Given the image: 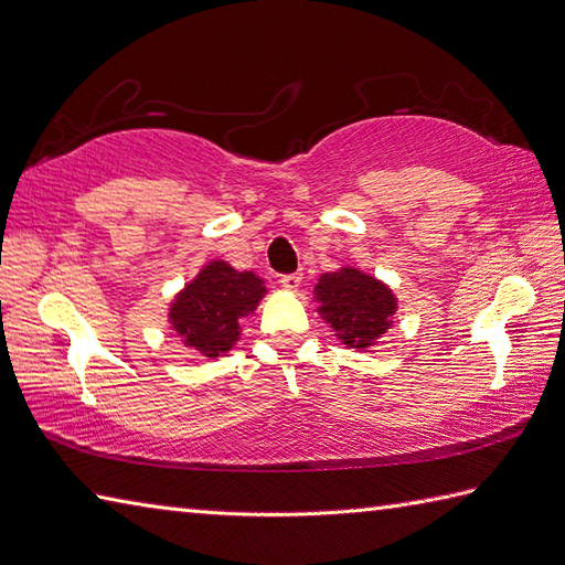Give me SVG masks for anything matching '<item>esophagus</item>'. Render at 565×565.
Returning a JSON list of instances; mask_svg holds the SVG:
<instances>
[{
	"label": "esophagus",
	"instance_id": "34e87169",
	"mask_svg": "<svg viewBox=\"0 0 565 565\" xmlns=\"http://www.w3.org/2000/svg\"><path fill=\"white\" fill-rule=\"evenodd\" d=\"M301 279H303V274H286V276H281V286L286 291H296L298 286H301Z\"/></svg>",
	"mask_w": 565,
	"mask_h": 565
}]
</instances>
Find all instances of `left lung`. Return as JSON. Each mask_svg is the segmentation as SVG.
I'll return each mask as SVG.
<instances>
[{"instance_id":"left-lung-1","label":"left lung","mask_w":565,"mask_h":565,"mask_svg":"<svg viewBox=\"0 0 565 565\" xmlns=\"http://www.w3.org/2000/svg\"><path fill=\"white\" fill-rule=\"evenodd\" d=\"M313 301L318 316L334 330V338L356 352L376 347L393 328L398 310V298L388 284L350 264L320 276Z\"/></svg>"}]
</instances>
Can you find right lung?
I'll use <instances>...</instances> for the list:
<instances>
[{"instance_id": "obj_1", "label": "right lung", "mask_w": 565, "mask_h": 565, "mask_svg": "<svg viewBox=\"0 0 565 565\" xmlns=\"http://www.w3.org/2000/svg\"><path fill=\"white\" fill-rule=\"evenodd\" d=\"M267 296L262 276L239 271L225 259H211L177 291L167 308V322L186 350L221 359L239 342L243 318L252 316Z\"/></svg>"}]
</instances>
